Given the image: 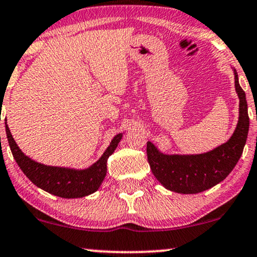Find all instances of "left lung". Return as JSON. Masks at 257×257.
I'll list each match as a JSON object with an SVG mask.
<instances>
[{"label": "left lung", "instance_id": "8db88e82", "mask_svg": "<svg viewBox=\"0 0 257 257\" xmlns=\"http://www.w3.org/2000/svg\"><path fill=\"white\" fill-rule=\"evenodd\" d=\"M235 91L238 100V120L235 131L222 145L201 154H166L147 142V160L157 180L166 189L181 194H196L224 180L243 152L249 131L245 93L234 68Z\"/></svg>", "mask_w": 257, "mask_h": 257}]
</instances>
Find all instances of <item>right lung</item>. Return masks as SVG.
Returning <instances> with one entry per match:
<instances>
[{
	"label": "right lung",
	"mask_w": 257,
	"mask_h": 257,
	"mask_svg": "<svg viewBox=\"0 0 257 257\" xmlns=\"http://www.w3.org/2000/svg\"><path fill=\"white\" fill-rule=\"evenodd\" d=\"M6 132L14 159L16 160L17 165L28 179L38 188L64 199L83 198L92 194L100 187L107 172L106 164L108 157L114 152L122 138V133H118L96 163L84 170H76V168L49 166L37 163L26 156L17 146L7 122Z\"/></svg>",
	"instance_id": "1"
}]
</instances>
